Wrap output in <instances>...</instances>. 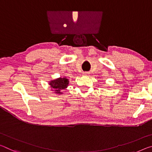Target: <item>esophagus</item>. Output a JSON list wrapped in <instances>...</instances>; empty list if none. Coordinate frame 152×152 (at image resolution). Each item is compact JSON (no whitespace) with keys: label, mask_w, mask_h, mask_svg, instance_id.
I'll list each match as a JSON object with an SVG mask.
<instances>
[{"label":"esophagus","mask_w":152,"mask_h":152,"mask_svg":"<svg viewBox=\"0 0 152 152\" xmlns=\"http://www.w3.org/2000/svg\"><path fill=\"white\" fill-rule=\"evenodd\" d=\"M83 74H84V75H85V76H86V75H87V74H88V73H87V72H84V73H83Z\"/></svg>","instance_id":"1"}]
</instances>
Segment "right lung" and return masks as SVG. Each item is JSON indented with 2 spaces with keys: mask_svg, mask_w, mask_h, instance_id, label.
Wrapping results in <instances>:
<instances>
[{
  "mask_svg": "<svg viewBox=\"0 0 152 152\" xmlns=\"http://www.w3.org/2000/svg\"><path fill=\"white\" fill-rule=\"evenodd\" d=\"M68 79L66 78H59L55 80H51L49 83L50 88L55 89V93L57 94H62L61 90H64L68 86Z\"/></svg>",
  "mask_w": 152,
  "mask_h": 152,
  "instance_id": "add662e5",
  "label": "right lung"
}]
</instances>
